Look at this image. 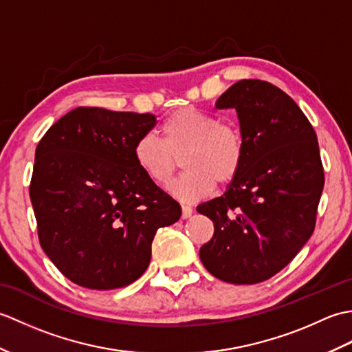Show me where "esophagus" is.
<instances>
[{"label": "esophagus", "instance_id": "1", "mask_svg": "<svg viewBox=\"0 0 352 352\" xmlns=\"http://www.w3.org/2000/svg\"><path fill=\"white\" fill-rule=\"evenodd\" d=\"M192 213H193V208H192L190 206H182V216H183V219L190 218Z\"/></svg>", "mask_w": 352, "mask_h": 352}]
</instances>
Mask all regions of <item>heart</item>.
Returning <instances> with one entry per match:
<instances>
[{
	"label": "heart",
	"mask_w": 352,
	"mask_h": 352,
	"mask_svg": "<svg viewBox=\"0 0 352 352\" xmlns=\"http://www.w3.org/2000/svg\"><path fill=\"white\" fill-rule=\"evenodd\" d=\"M162 139L145 133L133 146L140 170L155 184H168L182 159L183 175L170 184V193L184 203L207 197L214 184L233 182L241 170L246 140L241 125L221 121L212 111L184 107L162 122Z\"/></svg>",
	"instance_id": "obj_1"
}]
</instances>
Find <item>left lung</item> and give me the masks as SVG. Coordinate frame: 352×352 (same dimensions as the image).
I'll return each mask as SVG.
<instances>
[{
	"instance_id": "obj_1",
	"label": "left lung",
	"mask_w": 352,
	"mask_h": 352,
	"mask_svg": "<svg viewBox=\"0 0 352 352\" xmlns=\"http://www.w3.org/2000/svg\"><path fill=\"white\" fill-rule=\"evenodd\" d=\"M230 107L245 134V160L222 197L197 207L214 226L199 258L222 281L257 284L286 267L313 234L324 166L310 121L281 89L241 80L216 101V109Z\"/></svg>"
}]
</instances>
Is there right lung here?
Segmentation results:
<instances>
[{
  "label": "right lung",
  "mask_w": 352,
  "mask_h": 352,
  "mask_svg": "<svg viewBox=\"0 0 352 352\" xmlns=\"http://www.w3.org/2000/svg\"><path fill=\"white\" fill-rule=\"evenodd\" d=\"M155 116L77 107L36 148L30 199L45 254L81 287L129 286L146 271L155 231L182 207L140 170L133 146Z\"/></svg>",
  "instance_id": "add662e5"
}]
</instances>
